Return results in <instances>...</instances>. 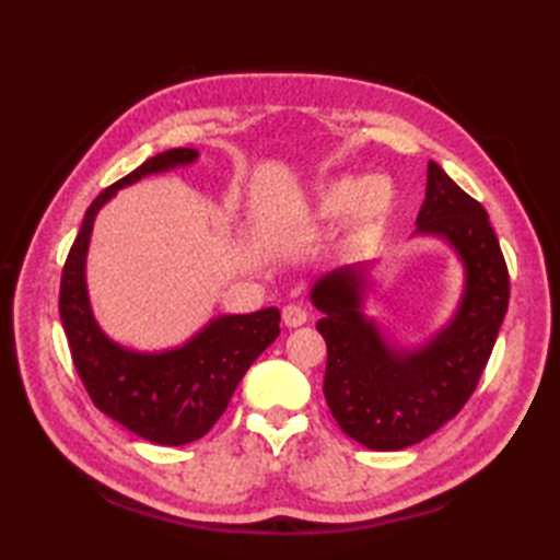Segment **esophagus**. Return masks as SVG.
<instances>
[{
  "instance_id": "34e87169",
  "label": "esophagus",
  "mask_w": 560,
  "mask_h": 560,
  "mask_svg": "<svg viewBox=\"0 0 560 560\" xmlns=\"http://www.w3.org/2000/svg\"><path fill=\"white\" fill-rule=\"evenodd\" d=\"M281 317H283V325H287V327H301V325L307 323V311L303 305L291 303V305L283 307Z\"/></svg>"
}]
</instances>
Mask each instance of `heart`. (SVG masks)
<instances>
[{
	"label": "heart",
	"instance_id": "heart-1",
	"mask_svg": "<svg viewBox=\"0 0 560 560\" xmlns=\"http://www.w3.org/2000/svg\"><path fill=\"white\" fill-rule=\"evenodd\" d=\"M395 209V187L385 177H341L317 195L315 213L323 219H339L349 211L351 241H363L383 225Z\"/></svg>",
	"mask_w": 560,
	"mask_h": 560
}]
</instances>
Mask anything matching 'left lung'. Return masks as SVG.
I'll return each mask as SVG.
<instances>
[{
  "instance_id": "1",
  "label": "left lung",
  "mask_w": 560,
  "mask_h": 560,
  "mask_svg": "<svg viewBox=\"0 0 560 560\" xmlns=\"http://www.w3.org/2000/svg\"><path fill=\"white\" fill-rule=\"evenodd\" d=\"M416 235L443 237L464 265L455 315L419 349H395L363 315L365 267L325 273L311 301L325 317V399L339 428L371 450H401L435 433L477 389L510 299L505 257L489 213L428 161Z\"/></svg>"
}]
</instances>
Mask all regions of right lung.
I'll return each instance as SVG.
<instances>
[{
    "instance_id": "right-lung-1",
    "label": "right lung",
    "mask_w": 560,
    "mask_h": 560,
    "mask_svg": "<svg viewBox=\"0 0 560 560\" xmlns=\"http://www.w3.org/2000/svg\"><path fill=\"white\" fill-rule=\"evenodd\" d=\"M195 149H171L144 161L91 201L71 245L62 283L59 317L71 361L93 404L139 438L156 445H185L211 431L257 355L279 337V311L221 315L183 347L141 353L115 343L98 327L86 291V253L101 207L117 189L153 173L197 161Z\"/></svg>"
}]
</instances>
